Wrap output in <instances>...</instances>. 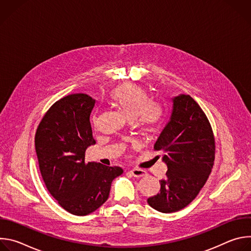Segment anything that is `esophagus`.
Masks as SVG:
<instances>
[{
	"label": "esophagus",
	"instance_id": "1",
	"mask_svg": "<svg viewBox=\"0 0 251 251\" xmlns=\"http://www.w3.org/2000/svg\"><path fill=\"white\" fill-rule=\"evenodd\" d=\"M130 173L135 176V177H142L146 176V171L144 170H141V169H133L130 171Z\"/></svg>",
	"mask_w": 251,
	"mask_h": 251
}]
</instances>
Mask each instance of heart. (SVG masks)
I'll list each match as a JSON object with an SVG mask.
<instances>
[{
  "instance_id": "b5f03b06",
  "label": "heart",
  "mask_w": 251,
  "mask_h": 251,
  "mask_svg": "<svg viewBox=\"0 0 251 251\" xmlns=\"http://www.w3.org/2000/svg\"><path fill=\"white\" fill-rule=\"evenodd\" d=\"M111 98L130 120L138 119L143 125L153 126L160 119L159 105L150 100L141 86L131 82L121 84L112 91Z\"/></svg>"
}]
</instances>
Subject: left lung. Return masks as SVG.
I'll return each instance as SVG.
<instances>
[{
	"label": "left lung",
	"mask_w": 251,
	"mask_h": 251,
	"mask_svg": "<svg viewBox=\"0 0 251 251\" xmlns=\"http://www.w3.org/2000/svg\"><path fill=\"white\" fill-rule=\"evenodd\" d=\"M154 149L165 153L163 161L168 171L160 181V193L147 201L164 213L180 210L196 199L205 184L216 152L209 121L190 95L172 98L169 121Z\"/></svg>",
	"instance_id": "left-lung-1"
}]
</instances>
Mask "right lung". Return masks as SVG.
<instances>
[{"mask_svg": "<svg viewBox=\"0 0 251 251\" xmlns=\"http://www.w3.org/2000/svg\"><path fill=\"white\" fill-rule=\"evenodd\" d=\"M96 100L84 93L56 101L42 119L34 144L44 182L50 195L68 212L86 216L109 197L120 167L85 163L86 149L96 141L91 117Z\"/></svg>", "mask_w": 251, "mask_h": 251, "instance_id": "right-lung-1", "label": "right lung"}]
</instances>
